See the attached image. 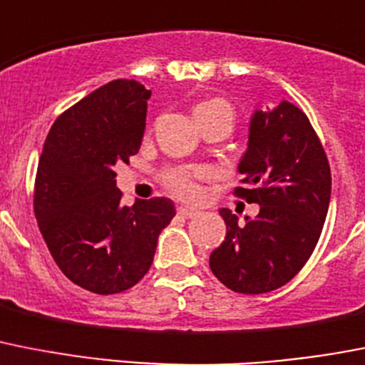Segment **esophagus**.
Masks as SVG:
<instances>
[{"label": "esophagus", "instance_id": "obj_1", "mask_svg": "<svg viewBox=\"0 0 365 365\" xmlns=\"http://www.w3.org/2000/svg\"><path fill=\"white\" fill-rule=\"evenodd\" d=\"M177 214L182 217H195L197 216V210H194V208H188V207H179L177 208Z\"/></svg>", "mask_w": 365, "mask_h": 365}]
</instances>
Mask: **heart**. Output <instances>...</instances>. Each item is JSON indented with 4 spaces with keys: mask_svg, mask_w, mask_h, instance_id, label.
<instances>
[{
    "mask_svg": "<svg viewBox=\"0 0 365 365\" xmlns=\"http://www.w3.org/2000/svg\"><path fill=\"white\" fill-rule=\"evenodd\" d=\"M210 107H227L223 99H210V101L199 103L195 107V112L205 110V108ZM208 170L207 168H170V170L164 171V185L170 190L171 194L177 195L180 199H197L201 194V188H199V180L207 179Z\"/></svg>",
    "mask_w": 365,
    "mask_h": 365,
    "instance_id": "obj_1",
    "label": "heart"
}]
</instances>
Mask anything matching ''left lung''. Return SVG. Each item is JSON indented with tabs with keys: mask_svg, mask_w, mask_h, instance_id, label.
I'll return each mask as SVG.
<instances>
[{
	"mask_svg": "<svg viewBox=\"0 0 365 365\" xmlns=\"http://www.w3.org/2000/svg\"><path fill=\"white\" fill-rule=\"evenodd\" d=\"M238 171L245 186L236 195L260 212L238 225L236 214L221 208L227 236L210 255V269L232 292L266 294L294 279L312 255L331 203V168L307 114L280 101L251 116Z\"/></svg>",
	"mask_w": 365,
	"mask_h": 365,
	"instance_id": "left-lung-1",
	"label": "left lung"
}]
</instances>
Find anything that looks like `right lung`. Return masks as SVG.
<instances>
[{"label":"right lung","instance_id":"1","mask_svg":"<svg viewBox=\"0 0 365 365\" xmlns=\"http://www.w3.org/2000/svg\"><path fill=\"white\" fill-rule=\"evenodd\" d=\"M151 90L116 79L55 120L38 160L34 216L53 260L99 295L135 286L153 264L158 235L175 216L171 199L123 207L114 166L142 145Z\"/></svg>","mask_w":365,"mask_h":365}]
</instances>
